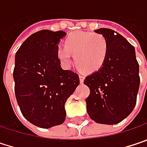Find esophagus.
Wrapping results in <instances>:
<instances>
[{
	"instance_id": "obj_1",
	"label": "esophagus",
	"mask_w": 147,
	"mask_h": 147,
	"mask_svg": "<svg viewBox=\"0 0 147 147\" xmlns=\"http://www.w3.org/2000/svg\"><path fill=\"white\" fill-rule=\"evenodd\" d=\"M84 76L79 75V81H80V83H84Z\"/></svg>"
}]
</instances>
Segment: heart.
Segmentation results:
<instances>
[{"instance_id": "1", "label": "heart", "mask_w": 147, "mask_h": 147, "mask_svg": "<svg viewBox=\"0 0 147 147\" xmlns=\"http://www.w3.org/2000/svg\"><path fill=\"white\" fill-rule=\"evenodd\" d=\"M109 53V42L104 35L89 32H75L64 40V47L57 48V56L68 66L72 55L78 68L84 73L98 71L106 61Z\"/></svg>"}]
</instances>
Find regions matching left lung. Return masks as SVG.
<instances>
[{"label": "left lung", "instance_id": "obj_1", "mask_svg": "<svg viewBox=\"0 0 147 147\" xmlns=\"http://www.w3.org/2000/svg\"><path fill=\"white\" fill-rule=\"evenodd\" d=\"M109 42V53L98 71L87 76L84 83L90 89L86 99L89 117L97 123L118 124L134 110L140 87L139 63L135 47L109 28L94 31Z\"/></svg>", "mask_w": 147, "mask_h": 147}]
</instances>
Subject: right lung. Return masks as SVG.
Masks as SVG:
<instances>
[{"label": "right lung", "instance_id": "obj_1", "mask_svg": "<svg viewBox=\"0 0 147 147\" xmlns=\"http://www.w3.org/2000/svg\"><path fill=\"white\" fill-rule=\"evenodd\" d=\"M65 35L63 31H39L16 53L13 78L17 104L26 120L41 128L64 122V105L79 84V75L63 70L57 56L58 42Z\"/></svg>", "mask_w": 147, "mask_h": 147}]
</instances>
